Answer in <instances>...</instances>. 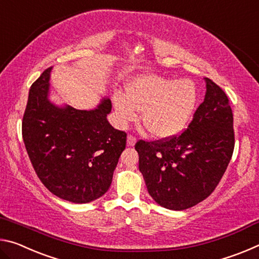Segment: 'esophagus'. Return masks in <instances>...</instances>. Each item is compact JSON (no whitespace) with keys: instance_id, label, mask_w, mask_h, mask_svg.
Wrapping results in <instances>:
<instances>
[{"instance_id":"esophagus-1","label":"esophagus","mask_w":259,"mask_h":259,"mask_svg":"<svg viewBox=\"0 0 259 259\" xmlns=\"http://www.w3.org/2000/svg\"><path fill=\"white\" fill-rule=\"evenodd\" d=\"M126 144H128V146H134L136 144V138L134 137L133 135H129L128 138H126Z\"/></svg>"}]
</instances>
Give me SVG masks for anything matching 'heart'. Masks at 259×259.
Returning a JSON list of instances; mask_svg holds the SVG:
<instances>
[{"instance_id":"1","label":"heart","mask_w":259,"mask_h":259,"mask_svg":"<svg viewBox=\"0 0 259 259\" xmlns=\"http://www.w3.org/2000/svg\"><path fill=\"white\" fill-rule=\"evenodd\" d=\"M116 119L125 125L137 117L148 134L166 139L178 135L190 121L196 104V88L190 80H171L157 75H140L129 82L125 97L113 98Z\"/></svg>"}]
</instances>
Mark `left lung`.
<instances>
[{"label": "left lung", "mask_w": 259, "mask_h": 259, "mask_svg": "<svg viewBox=\"0 0 259 259\" xmlns=\"http://www.w3.org/2000/svg\"><path fill=\"white\" fill-rule=\"evenodd\" d=\"M204 81L203 103L184 133L150 143L138 140L135 146L148 193L170 210H185L207 199L233 154V113L229 98L210 78Z\"/></svg>", "instance_id": "left-lung-1"}]
</instances>
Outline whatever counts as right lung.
I'll return each instance as SVG.
<instances>
[{
    "label": "right lung",
    "instance_id": "add662e5",
    "mask_svg": "<svg viewBox=\"0 0 259 259\" xmlns=\"http://www.w3.org/2000/svg\"><path fill=\"white\" fill-rule=\"evenodd\" d=\"M51 69H46L29 89L23 117L26 151L52 194L74 203L91 202L111 186L126 134L107 121L112 109L108 98L90 111L52 104Z\"/></svg>",
    "mask_w": 259,
    "mask_h": 259
}]
</instances>
